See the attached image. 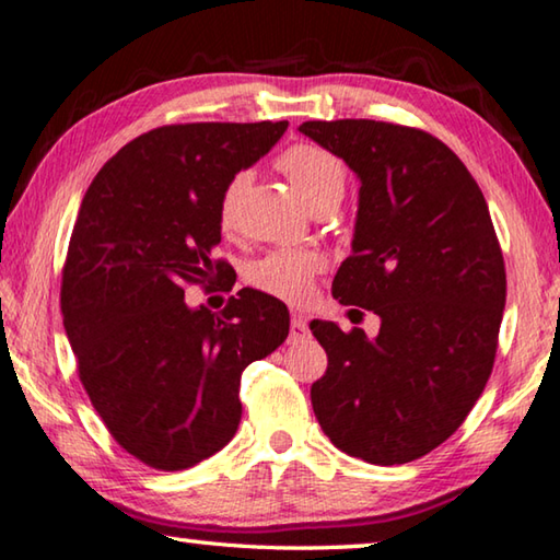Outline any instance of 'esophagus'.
<instances>
[{
	"instance_id": "obj_1",
	"label": "esophagus",
	"mask_w": 560,
	"mask_h": 560,
	"mask_svg": "<svg viewBox=\"0 0 560 560\" xmlns=\"http://www.w3.org/2000/svg\"><path fill=\"white\" fill-rule=\"evenodd\" d=\"M307 335H310V327L305 323V317H300V315L292 317V323H290V340H305Z\"/></svg>"
}]
</instances>
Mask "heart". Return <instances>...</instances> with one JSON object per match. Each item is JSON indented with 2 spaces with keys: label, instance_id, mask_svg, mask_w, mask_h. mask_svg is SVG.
<instances>
[{
  "label": "heart",
  "instance_id": "b5f03b06",
  "mask_svg": "<svg viewBox=\"0 0 560 560\" xmlns=\"http://www.w3.org/2000/svg\"><path fill=\"white\" fill-rule=\"evenodd\" d=\"M278 168L285 173L292 190L310 210L337 206L345 194V168L337 155L317 143L288 145L278 155ZM250 173L237 171L225 180L218 198V223L225 233H233L237 225V210L245 194ZM323 268V258L315 250H275L265 255L247 270V282L253 288L268 292L272 298L300 302L307 295L313 278Z\"/></svg>",
  "mask_w": 560,
  "mask_h": 560
}]
</instances>
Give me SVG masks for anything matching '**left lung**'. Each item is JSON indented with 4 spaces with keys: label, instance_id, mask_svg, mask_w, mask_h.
I'll return each mask as SVG.
<instances>
[{
    "label": "left lung",
    "instance_id": "obj_1",
    "mask_svg": "<svg viewBox=\"0 0 560 560\" xmlns=\"http://www.w3.org/2000/svg\"><path fill=\"white\" fill-rule=\"evenodd\" d=\"M300 131L362 180L352 255L332 295L380 315V335L315 319L327 372L310 399L340 452L415 462L469 417L491 377L506 268L479 183L421 128L340 118Z\"/></svg>",
    "mask_w": 560,
    "mask_h": 560
}]
</instances>
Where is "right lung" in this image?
I'll list each match as a JSON object with an SVG mask.
<instances>
[{
    "mask_svg": "<svg viewBox=\"0 0 560 560\" xmlns=\"http://www.w3.org/2000/svg\"><path fill=\"white\" fill-rule=\"evenodd\" d=\"M288 121L171 124L126 143L91 180L61 270L79 380L118 446L159 471L190 469L241 424V374L285 342L288 307L243 288L220 313L186 288L231 290L215 258L225 180Z\"/></svg>",
    "mask_w": 560,
    "mask_h": 560,
    "instance_id": "1",
    "label": "right lung"
}]
</instances>
